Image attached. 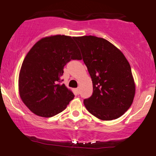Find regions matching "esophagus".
I'll return each instance as SVG.
<instances>
[{
    "label": "esophagus",
    "instance_id": "34e87169",
    "mask_svg": "<svg viewBox=\"0 0 156 156\" xmlns=\"http://www.w3.org/2000/svg\"><path fill=\"white\" fill-rule=\"evenodd\" d=\"M75 91H76V94H79V89H78V88L75 89Z\"/></svg>",
    "mask_w": 156,
    "mask_h": 156
}]
</instances>
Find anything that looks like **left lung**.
I'll list each match as a JSON object with an SVG mask.
<instances>
[{"label":"left lung","mask_w":156,"mask_h":156,"mask_svg":"<svg viewBox=\"0 0 156 156\" xmlns=\"http://www.w3.org/2000/svg\"><path fill=\"white\" fill-rule=\"evenodd\" d=\"M92 80L93 93L83 101L89 113L102 120L120 117L133 101L135 83L129 62L106 39L74 37Z\"/></svg>","instance_id":"obj_1"}]
</instances>
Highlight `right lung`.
I'll return each instance as SVG.
<instances>
[{
    "mask_svg": "<svg viewBox=\"0 0 156 156\" xmlns=\"http://www.w3.org/2000/svg\"><path fill=\"white\" fill-rule=\"evenodd\" d=\"M73 39L65 35L41 39L23 60L18 80L20 96L36 115L53 117L74 98L72 91L60 83L64 66L72 59H81Z\"/></svg>",
    "mask_w": 156,
    "mask_h": 156,
    "instance_id": "add662e5",
    "label": "right lung"
}]
</instances>
